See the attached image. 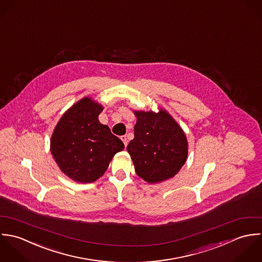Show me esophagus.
Segmentation results:
<instances>
[{"instance_id":"esophagus-1","label":"esophagus","mask_w":262,"mask_h":262,"mask_svg":"<svg viewBox=\"0 0 262 262\" xmlns=\"http://www.w3.org/2000/svg\"><path fill=\"white\" fill-rule=\"evenodd\" d=\"M120 139H121V141L123 142L124 146L126 147V146H127V138H126V136H121V137H120Z\"/></svg>"}]
</instances>
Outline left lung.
<instances>
[{
	"label": "left lung",
	"instance_id": "8db88e82",
	"mask_svg": "<svg viewBox=\"0 0 262 262\" xmlns=\"http://www.w3.org/2000/svg\"><path fill=\"white\" fill-rule=\"evenodd\" d=\"M135 138L127 145L136 173L149 183L173 177L187 158V140L181 127L164 110L135 111Z\"/></svg>",
	"mask_w": 262,
	"mask_h": 262
}]
</instances>
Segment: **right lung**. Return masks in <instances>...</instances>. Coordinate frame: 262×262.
<instances>
[{"label": "right lung", "instance_id": "right-lung-1", "mask_svg": "<svg viewBox=\"0 0 262 262\" xmlns=\"http://www.w3.org/2000/svg\"><path fill=\"white\" fill-rule=\"evenodd\" d=\"M101 105L83 98L59 119L51 140V152L59 169L75 181L89 183L103 175L124 145L98 119Z\"/></svg>", "mask_w": 262, "mask_h": 262}]
</instances>
